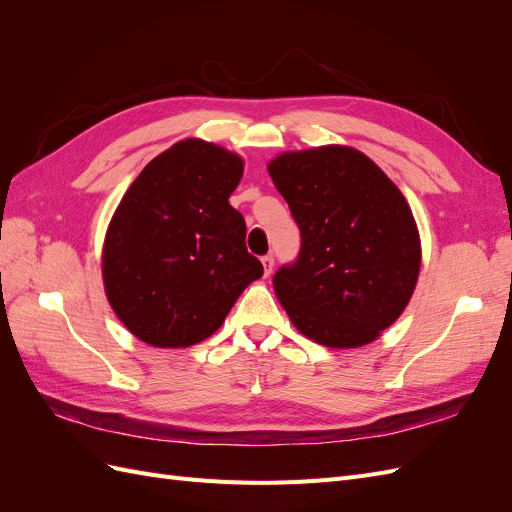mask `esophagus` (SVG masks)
<instances>
[{
    "instance_id": "esophagus-1",
    "label": "esophagus",
    "mask_w": 512,
    "mask_h": 512,
    "mask_svg": "<svg viewBox=\"0 0 512 512\" xmlns=\"http://www.w3.org/2000/svg\"><path fill=\"white\" fill-rule=\"evenodd\" d=\"M273 265H275L273 256H262V269H265V275H267V277L273 273Z\"/></svg>"
}]
</instances>
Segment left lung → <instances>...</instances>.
<instances>
[{"label":"left lung","instance_id":"left-lung-1","mask_svg":"<svg viewBox=\"0 0 512 512\" xmlns=\"http://www.w3.org/2000/svg\"><path fill=\"white\" fill-rule=\"evenodd\" d=\"M267 168L301 230L297 262L273 277L277 301L316 344H371L404 312L421 271L408 200L346 145L286 151Z\"/></svg>","mask_w":512,"mask_h":512}]
</instances>
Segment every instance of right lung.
<instances>
[{"label": "right lung", "mask_w": 512, "mask_h": 512, "mask_svg": "<svg viewBox=\"0 0 512 512\" xmlns=\"http://www.w3.org/2000/svg\"><path fill=\"white\" fill-rule=\"evenodd\" d=\"M243 158L185 138L153 158L117 205L102 247L113 312L156 348H188L218 331L262 275L247 254L245 220L228 198Z\"/></svg>", "instance_id": "add662e5"}]
</instances>
